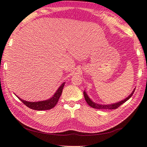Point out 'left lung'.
I'll use <instances>...</instances> for the list:
<instances>
[{"mask_svg":"<svg viewBox=\"0 0 147 147\" xmlns=\"http://www.w3.org/2000/svg\"><path fill=\"white\" fill-rule=\"evenodd\" d=\"M135 88L133 90V91L132 92V93H131V94L126 97L125 99L123 100H121L119 102L117 103H115V104H107V105H102V104H96V103L93 102L91 99L89 98V96H88V95L86 94V93L85 91L83 92V94H84V96H85V100L87 102V104H88L90 107H93V109H115L118 108L119 107L120 105H121L123 104H124V102H126L127 100H129L131 97L132 95H133L134 92H135Z\"/></svg>","mask_w":147,"mask_h":147,"instance_id":"8db88e82","label":"left lung"}]
</instances>
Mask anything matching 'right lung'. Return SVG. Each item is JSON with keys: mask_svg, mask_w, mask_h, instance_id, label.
<instances>
[{"mask_svg": "<svg viewBox=\"0 0 147 147\" xmlns=\"http://www.w3.org/2000/svg\"><path fill=\"white\" fill-rule=\"evenodd\" d=\"M65 85V82L62 84V85L59 86V88L57 91L55 92L54 95H53L51 98L48 100H46L43 101H39V102H28L26 100H22L20 97H17L23 103V104L26 105L28 107H29L33 110H36V111H45V110H49V109H51L53 107H54L55 105L57 104L58 100L59 98L62 94V89L64 88V86Z\"/></svg>", "mask_w": 147, "mask_h": 147, "instance_id": "obj_1", "label": "right lung"}]
</instances>
